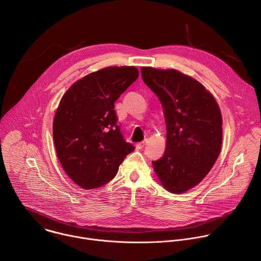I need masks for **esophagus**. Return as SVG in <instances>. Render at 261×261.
Here are the masks:
<instances>
[{"label": "esophagus", "mask_w": 261, "mask_h": 261, "mask_svg": "<svg viewBox=\"0 0 261 261\" xmlns=\"http://www.w3.org/2000/svg\"><path fill=\"white\" fill-rule=\"evenodd\" d=\"M145 143H146V141H141V142H138L137 144H136V147L137 148H139V150H141V148L145 145Z\"/></svg>", "instance_id": "1"}]
</instances>
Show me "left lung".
<instances>
[{
  "instance_id": "1",
  "label": "left lung",
  "mask_w": 261,
  "mask_h": 261,
  "mask_svg": "<svg viewBox=\"0 0 261 261\" xmlns=\"http://www.w3.org/2000/svg\"><path fill=\"white\" fill-rule=\"evenodd\" d=\"M141 77L159 98L166 121V148L153 161L155 172L169 192H186L203 179L220 155V108L200 83L177 70L143 67Z\"/></svg>"
}]
</instances>
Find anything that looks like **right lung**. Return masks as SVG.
Instances as JSON below:
<instances>
[{
	"instance_id": "add662e5",
	"label": "right lung",
	"mask_w": 261,
	"mask_h": 261,
	"mask_svg": "<svg viewBox=\"0 0 261 261\" xmlns=\"http://www.w3.org/2000/svg\"><path fill=\"white\" fill-rule=\"evenodd\" d=\"M138 75L135 67L104 68L63 96L54 120V142L64 170L80 187L105 185L134 151L118 125L115 103Z\"/></svg>"
}]
</instances>
